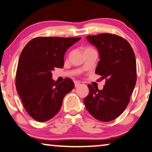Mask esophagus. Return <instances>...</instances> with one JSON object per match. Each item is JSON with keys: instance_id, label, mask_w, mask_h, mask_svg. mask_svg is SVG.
Instances as JSON below:
<instances>
[{"instance_id": "34e87169", "label": "esophagus", "mask_w": 152, "mask_h": 152, "mask_svg": "<svg viewBox=\"0 0 152 152\" xmlns=\"http://www.w3.org/2000/svg\"><path fill=\"white\" fill-rule=\"evenodd\" d=\"M81 85V83L79 82V81H75V87L77 88L79 86Z\"/></svg>"}]
</instances>
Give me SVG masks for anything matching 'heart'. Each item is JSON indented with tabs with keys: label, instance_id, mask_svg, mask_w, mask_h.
<instances>
[{
	"label": "heart",
	"instance_id": "obj_1",
	"mask_svg": "<svg viewBox=\"0 0 152 152\" xmlns=\"http://www.w3.org/2000/svg\"><path fill=\"white\" fill-rule=\"evenodd\" d=\"M88 49H92V48H86V50H88Z\"/></svg>",
	"mask_w": 152,
	"mask_h": 152
}]
</instances>
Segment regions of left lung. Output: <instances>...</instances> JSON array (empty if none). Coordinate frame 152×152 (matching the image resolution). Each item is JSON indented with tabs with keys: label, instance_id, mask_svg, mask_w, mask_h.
Wrapping results in <instances>:
<instances>
[{
	"label": "left lung",
	"instance_id": "left-lung-1",
	"mask_svg": "<svg viewBox=\"0 0 152 152\" xmlns=\"http://www.w3.org/2000/svg\"><path fill=\"white\" fill-rule=\"evenodd\" d=\"M87 39L99 53L95 73L106 82L102 90L88 85L90 93L83 102L94 118L109 122L120 116L129 103L137 81L136 58L129 43L117 34L88 35Z\"/></svg>",
	"mask_w": 152,
	"mask_h": 152
}]
</instances>
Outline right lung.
Masks as SVG:
<instances>
[{
	"mask_svg": "<svg viewBox=\"0 0 152 152\" xmlns=\"http://www.w3.org/2000/svg\"><path fill=\"white\" fill-rule=\"evenodd\" d=\"M81 37H36L23 49L16 71L15 86L26 111L38 122H46L59 112L65 95L73 89L72 79L58 83L52 71L64 66V56Z\"/></svg>",
	"mask_w": 152,
	"mask_h": 152,
	"instance_id": "add662e5",
	"label": "right lung"
}]
</instances>
